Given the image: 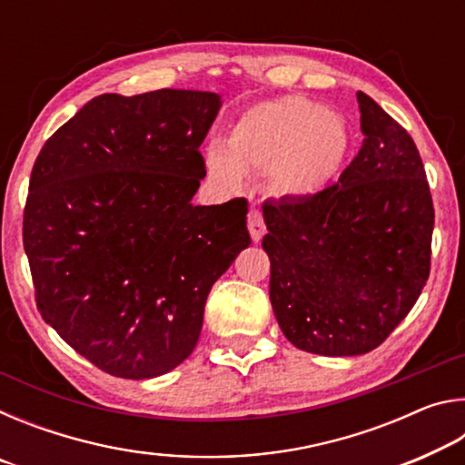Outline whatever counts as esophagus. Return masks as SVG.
<instances>
[{
	"label": "esophagus",
	"mask_w": 465,
	"mask_h": 465,
	"mask_svg": "<svg viewBox=\"0 0 465 465\" xmlns=\"http://www.w3.org/2000/svg\"><path fill=\"white\" fill-rule=\"evenodd\" d=\"M248 232H250V238L254 242H261V238L266 232V225H264V219L262 213L256 209H250L248 213Z\"/></svg>",
	"instance_id": "34e87169"
}]
</instances>
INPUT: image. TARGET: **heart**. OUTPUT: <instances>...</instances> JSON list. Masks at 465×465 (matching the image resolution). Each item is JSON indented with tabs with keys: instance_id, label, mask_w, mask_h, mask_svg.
Returning <instances> with one entry per match:
<instances>
[{
	"instance_id": "1",
	"label": "heart",
	"mask_w": 465,
	"mask_h": 465,
	"mask_svg": "<svg viewBox=\"0 0 465 465\" xmlns=\"http://www.w3.org/2000/svg\"><path fill=\"white\" fill-rule=\"evenodd\" d=\"M351 149L342 114L308 98L282 96L240 113L225 145L207 147L204 166L225 191H238L246 174H264L279 199L313 201L336 184Z\"/></svg>"
}]
</instances>
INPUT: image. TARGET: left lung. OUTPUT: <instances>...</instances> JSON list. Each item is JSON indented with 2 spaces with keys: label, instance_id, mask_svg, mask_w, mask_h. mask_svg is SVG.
<instances>
[{
  "label": "left lung",
  "instance_id": "obj_1",
  "mask_svg": "<svg viewBox=\"0 0 465 465\" xmlns=\"http://www.w3.org/2000/svg\"><path fill=\"white\" fill-rule=\"evenodd\" d=\"M361 145L313 201H266L271 303L287 341L324 357L365 355L419 299L435 211L412 137L357 92Z\"/></svg>",
  "mask_w": 465,
  "mask_h": 465
}]
</instances>
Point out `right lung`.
<instances>
[{"mask_svg": "<svg viewBox=\"0 0 465 465\" xmlns=\"http://www.w3.org/2000/svg\"><path fill=\"white\" fill-rule=\"evenodd\" d=\"M222 96L102 94L38 153L25 250L43 320L102 371L152 380L194 351L213 282L250 246L248 201L193 204Z\"/></svg>", "mask_w": 465, "mask_h": 465, "instance_id": "obj_1", "label": "right lung"}]
</instances>
